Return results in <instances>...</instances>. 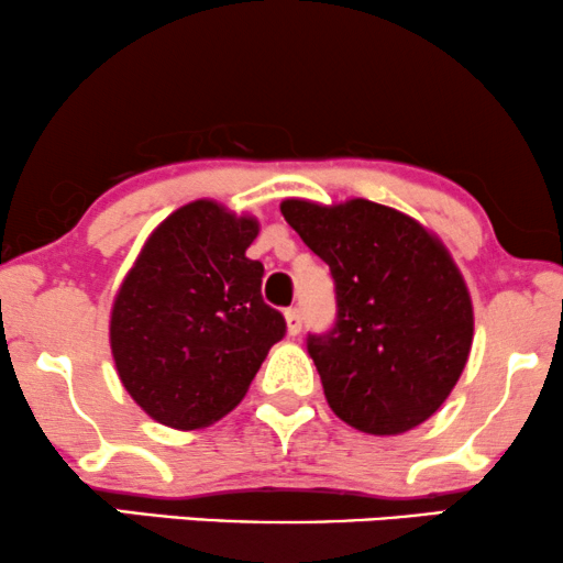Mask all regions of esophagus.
I'll use <instances>...</instances> for the list:
<instances>
[{
	"label": "esophagus",
	"instance_id": "1",
	"mask_svg": "<svg viewBox=\"0 0 563 563\" xmlns=\"http://www.w3.org/2000/svg\"><path fill=\"white\" fill-rule=\"evenodd\" d=\"M286 322H288V334H298L301 332V324H303V317H301V309H286Z\"/></svg>",
	"mask_w": 563,
	"mask_h": 563
}]
</instances>
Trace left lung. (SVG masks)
I'll use <instances>...</instances> for the list:
<instances>
[{
	"label": "left lung",
	"instance_id": "8db88e82",
	"mask_svg": "<svg viewBox=\"0 0 563 563\" xmlns=\"http://www.w3.org/2000/svg\"><path fill=\"white\" fill-rule=\"evenodd\" d=\"M283 218L330 265L338 319L306 347L340 421L395 437L441 408L473 345V301L446 246L368 199H286Z\"/></svg>",
	"mask_w": 563,
	"mask_h": 563
}]
</instances>
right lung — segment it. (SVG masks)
Wrapping results in <instances>:
<instances>
[{"label": "right lung", "mask_w": 563, "mask_h": 563, "mask_svg": "<svg viewBox=\"0 0 563 563\" xmlns=\"http://www.w3.org/2000/svg\"><path fill=\"white\" fill-rule=\"evenodd\" d=\"M260 223L212 199L163 220L111 309L119 379L147 416L179 431L244 400L286 319L262 301L265 267L246 257Z\"/></svg>", "instance_id": "add662e5"}]
</instances>
